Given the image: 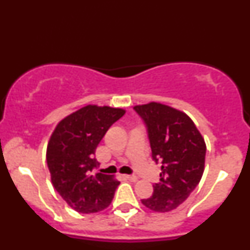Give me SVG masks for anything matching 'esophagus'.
I'll return each mask as SVG.
<instances>
[{"mask_svg":"<svg viewBox=\"0 0 250 250\" xmlns=\"http://www.w3.org/2000/svg\"><path fill=\"white\" fill-rule=\"evenodd\" d=\"M125 178L130 180V181H137L138 180V177L137 176H133V175H126Z\"/></svg>","mask_w":250,"mask_h":250,"instance_id":"34e87169","label":"esophagus"}]
</instances>
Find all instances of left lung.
Returning a JSON list of instances; mask_svg holds the SVG:
<instances>
[{
  "label": "left lung",
  "instance_id": "8db88e82",
  "mask_svg": "<svg viewBox=\"0 0 250 250\" xmlns=\"http://www.w3.org/2000/svg\"><path fill=\"white\" fill-rule=\"evenodd\" d=\"M147 128L153 160L162 162L160 183L142 203L155 212H169L186 201L200 183L207 145L187 113L151 102L134 106Z\"/></svg>",
  "mask_w": 250,
  "mask_h": 250
}]
</instances>
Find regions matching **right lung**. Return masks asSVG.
<instances>
[{
  "label": "right lung",
  "instance_id": "1",
  "mask_svg": "<svg viewBox=\"0 0 250 250\" xmlns=\"http://www.w3.org/2000/svg\"><path fill=\"white\" fill-rule=\"evenodd\" d=\"M125 113L121 108L87 105L59 122L47 146V164L54 189L69 207L80 213H95L109 207L120 183L96 172L97 145L112 124Z\"/></svg>",
  "mask_w": 250,
  "mask_h": 250
}]
</instances>
